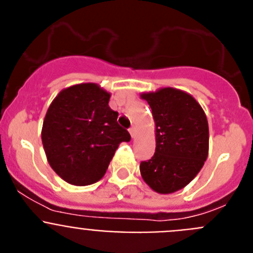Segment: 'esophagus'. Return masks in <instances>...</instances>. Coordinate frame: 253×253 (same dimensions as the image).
Wrapping results in <instances>:
<instances>
[{"mask_svg":"<svg viewBox=\"0 0 253 253\" xmlns=\"http://www.w3.org/2000/svg\"><path fill=\"white\" fill-rule=\"evenodd\" d=\"M129 133H130L131 138H135V134H137V128H135V126H131V128L129 129Z\"/></svg>","mask_w":253,"mask_h":253,"instance_id":"1","label":"esophagus"}]
</instances>
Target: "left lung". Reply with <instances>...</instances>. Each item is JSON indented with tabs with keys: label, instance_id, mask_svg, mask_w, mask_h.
<instances>
[{
	"label": "left lung",
	"instance_id": "1",
	"mask_svg": "<svg viewBox=\"0 0 253 253\" xmlns=\"http://www.w3.org/2000/svg\"><path fill=\"white\" fill-rule=\"evenodd\" d=\"M140 99L151 106L156 125V152L140 162V175L156 193H175L194 180L207 161V115L190 93L172 87L143 92Z\"/></svg>",
	"mask_w": 253,
	"mask_h": 253
}]
</instances>
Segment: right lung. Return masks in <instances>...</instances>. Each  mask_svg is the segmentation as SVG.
<instances>
[{
  "label": "right lung",
  "instance_id": "add662e5",
  "mask_svg": "<svg viewBox=\"0 0 253 253\" xmlns=\"http://www.w3.org/2000/svg\"><path fill=\"white\" fill-rule=\"evenodd\" d=\"M110 96L96 84H75L60 91L46 111L42 129L46 160L68 184L101 180L120 143L130 140L109 106Z\"/></svg>",
  "mask_w": 253,
  "mask_h": 253
}]
</instances>
